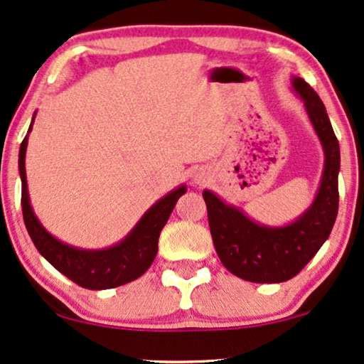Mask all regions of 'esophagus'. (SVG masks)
Segmentation results:
<instances>
[{
	"instance_id": "34e87169",
	"label": "esophagus",
	"mask_w": 364,
	"mask_h": 364,
	"mask_svg": "<svg viewBox=\"0 0 364 364\" xmlns=\"http://www.w3.org/2000/svg\"><path fill=\"white\" fill-rule=\"evenodd\" d=\"M192 181H194L197 186H203V183L208 181V173H205L204 170H197V172L192 173Z\"/></svg>"
}]
</instances>
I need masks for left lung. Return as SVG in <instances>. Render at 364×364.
<instances>
[{
    "label": "left lung",
    "mask_w": 364,
    "mask_h": 364,
    "mask_svg": "<svg viewBox=\"0 0 364 364\" xmlns=\"http://www.w3.org/2000/svg\"><path fill=\"white\" fill-rule=\"evenodd\" d=\"M291 89L304 101L324 150V168L312 204L289 224L267 226L246 216L236 205L224 203L213 191L203 192L219 259L232 275L255 284H280L297 275L326 243L338 216V138L324 102L306 80L291 77Z\"/></svg>",
    "instance_id": "8db88e82"
}]
</instances>
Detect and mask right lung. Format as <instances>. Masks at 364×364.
Listing matches in <instances>:
<instances>
[{"label": "right lung", "instance_id": "add662e5", "mask_svg": "<svg viewBox=\"0 0 364 364\" xmlns=\"http://www.w3.org/2000/svg\"><path fill=\"white\" fill-rule=\"evenodd\" d=\"M35 116H37V111L31 118L28 133L33 128ZM28 133L21 141L20 155H18V170H20L21 178V209H23L26 231L40 255L62 275L89 290L114 289L141 277L154 263L156 251H159L160 231L168 221L178 197L186 194L187 187L182 183L156 200L143 214L140 221L134 224L133 230L118 243L101 250H84L67 245L45 230L31 208L25 170Z\"/></svg>", "mask_w": 364, "mask_h": 364}]
</instances>
